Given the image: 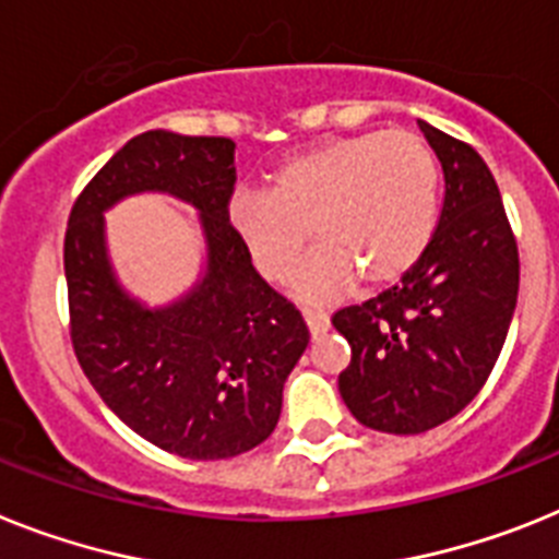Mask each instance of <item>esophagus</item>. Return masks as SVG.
<instances>
[{"mask_svg":"<svg viewBox=\"0 0 559 559\" xmlns=\"http://www.w3.org/2000/svg\"><path fill=\"white\" fill-rule=\"evenodd\" d=\"M304 321H307V326L312 335H323V332L330 330V316H326L323 309L304 307Z\"/></svg>","mask_w":559,"mask_h":559,"instance_id":"1","label":"esophagus"}]
</instances>
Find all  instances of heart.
I'll list each match as a JSON object with an SVG mask.
<instances>
[{
    "mask_svg": "<svg viewBox=\"0 0 559 559\" xmlns=\"http://www.w3.org/2000/svg\"><path fill=\"white\" fill-rule=\"evenodd\" d=\"M229 229L266 281H287L309 229L323 247L295 275L307 301L401 281L438 224V164L409 130L330 139L275 167L266 192H236Z\"/></svg>",
    "mask_w": 559,
    "mask_h": 559,
    "instance_id": "heart-1",
    "label": "heart"
}]
</instances>
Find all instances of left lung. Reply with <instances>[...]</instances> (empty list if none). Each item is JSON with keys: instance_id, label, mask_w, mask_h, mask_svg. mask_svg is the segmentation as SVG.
Returning a JSON list of instances; mask_svg holds the SVG:
<instances>
[{"instance_id": "obj_1", "label": "left lung", "mask_w": 559, "mask_h": 559, "mask_svg": "<svg viewBox=\"0 0 559 559\" xmlns=\"http://www.w3.org/2000/svg\"><path fill=\"white\" fill-rule=\"evenodd\" d=\"M417 124L447 181L438 229L401 284L332 316L352 346L341 397L360 424L389 435H420L472 403L503 349L520 287L518 241L486 162Z\"/></svg>"}]
</instances>
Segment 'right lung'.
Here are the masks:
<instances>
[{
	"instance_id": "1",
	"label": "right lung",
	"mask_w": 559,
	"mask_h": 559,
	"mask_svg": "<svg viewBox=\"0 0 559 559\" xmlns=\"http://www.w3.org/2000/svg\"><path fill=\"white\" fill-rule=\"evenodd\" d=\"M233 187V139L147 130L91 178L64 233L79 367L135 435L190 461L264 443L281 417L284 381L309 344L301 312L258 275L229 229ZM135 191H167L200 210L209 266L167 308L135 302L106 255L104 213Z\"/></svg>"
}]
</instances>
